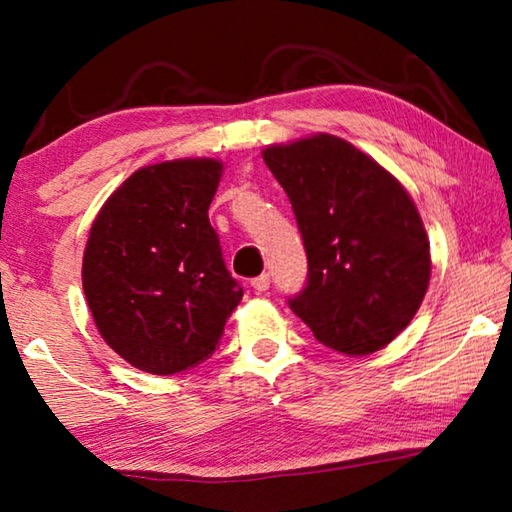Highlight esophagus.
Listing matches in <instances>:
<instances>
[{"instance_id":"1","label":"esophagus","mask_w":512,"mask_h":512,"mask_svg":"<svg viewBox=\"0 0 512 512\" xmlns=\"http://www.w3.org/2000/svg\"><path fill=\"white\" fill-rule=\"evenodd\" d=\"M250 287H253L257 293H264V291H268V287H271V275H268V273H262V275L253 277V282H250Z\"/></svg>"}]
</instances>
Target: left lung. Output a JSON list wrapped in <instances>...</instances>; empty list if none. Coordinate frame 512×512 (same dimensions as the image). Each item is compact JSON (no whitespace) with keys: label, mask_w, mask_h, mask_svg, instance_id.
<instances>
[{"label":"left lung","mask_w":512,"mask_h":512,"mask_svg":"<svg viewBox=\"0 0 512 512\" xmlns=\"http://www.w3.org/2000/svg\"><path fill=\"white\" fill-rule=\"evenodd\" d=\"M298 221L307 280L289 296L316 341L366 357L411 323L429 287V241L397 180L341 137L264 153Z\"/></svg>","instance_id":"left-lung-1"}]
</instances>
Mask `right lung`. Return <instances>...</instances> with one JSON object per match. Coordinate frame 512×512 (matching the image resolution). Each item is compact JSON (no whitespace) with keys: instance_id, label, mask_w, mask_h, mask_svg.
<instances>
[{"instance_id":"right-lung-1","label":"right lung","mask_w":512,"mask_h":512,"mask_svg":"<svg viewBox=\"0 0 512 512\" xmlns=\"http://www.w3.org/2000/svg\"><path fill=\"white\" fill-rule=\"evenodd\" d=\"M221 171L216 160L144 167L92 223L83 255L92 318L119 357L151 375L210 357L244 296L207 216Z\"/></svg>"}]
</instances>
